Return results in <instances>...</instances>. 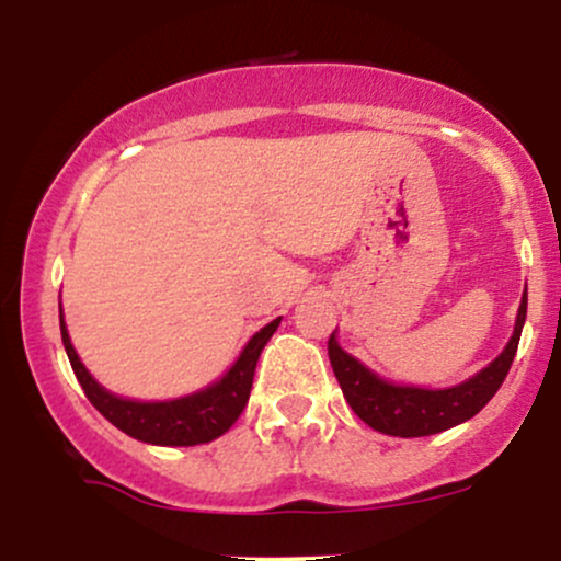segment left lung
I'll return each mask as SVG.
<instances>
[{"label": "left lung", "instance_id": "8db88e82", "mask_svg": "<svg viewBox=\"0 0 561 561\" xmlns=\"http://www.w3.org/2000/svg\"><path fill=\"white\" fill-rule=\"evenodd\" d=\"M527 317V289L517 311V324L501 356L478 371L467 382L454 385L446 390L427 388H405V385H392L388 379L377 377L375 371L366 369L362 362L345 353L330 334V362L343 388L345 401L356 411L358 420H364L371 430L396 437H424L443 433V430L456 427V424L472 420L474 414L495 396L508 375L514 356H517L519 334Z\"/></svg>", "mask_w": 561, "mask_h": 561}]
</instances>
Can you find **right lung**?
<instances>
[{
  "mask_svg": "<svg viewBox=\"0 0 561 561\" xmlns=\"http://www.w3.org/2000/svg\"><path fill=\"white\" fill-rule=\"evenodd\" d=\"M282 319H274L272 324L263 327L250 337L244 345L234 366L210 388L192 392V396L176 398V401H158V403H141L126 401V398L113 396L102 388L96 379L89 375L87 366L81 364L79 353L70 343L66 321L60 317V334L62 345H66L68 362L73 366V375L87 392L92 405L105 416L107 422L115 424L121 433L137 437L141 443H152V446H199V443L216 440L227 430L240 420L242 409L248 405L250 388H253L255 364L263 345L272 340Z\"/></svg>",
  "mask_w": 561,
  "mask_h": 561,
  "instance_id": "1",
  "label": "right lung"
}]
</instances>
